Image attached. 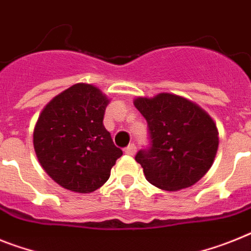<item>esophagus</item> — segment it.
Masks as SVG:
<instances>
[{
    "mask_svg": "<svg viewBox=\"0 0 251 251\" xmlns=\"http://www.w3.org/2000/svg\"><path fill=\"white\" fill-rule=\"evenodd\" d=\"M125 153L127 155H134L136 153V147L135 144H130L125 148Z\"/></svg>",
    "mask_w": 251,
    "mask_h": 251,
    "instance_id": "esophagus-1",
    "label": "esophagus"
}]
</instances>
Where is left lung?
Listing matches in <instances>:
<instances>
[{
	"instance_id": "8db88e82",
	"label": "left lung",
	"mask_w": 251,
	"mask_h": 251,
	"mask_svg": "<svg viewBox=\"0 0 251 251\" xmlns=\"http://www.w3.org/2000/svg\"><path fill=\"white\" fill-rule=\"evenodd\" d=\"M134 104L148 122L151 148L139 151L145 178L166 191L190 187L213 165L218 149L216 122L193 100L172 93L138 97Z\"/></svg>"
}]
</instances>
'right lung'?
<instances>
[{"mask_svg":"<svg viewBox=\"0 0 251 251\" xmlns=\"http://www.w3.org/2000/svg\"><path fill=\"white\" fill-rule=\"evenodd\" d=\"M108 103L97 86L77 83L48 102L38 117L33 132L38 161L67 190L100 189L122 155L103 125Z\"/></svg>","mask_w":251,"mask_h":251,"instance_id":"right-lung-1","label":"right lung"}]
</instances>
